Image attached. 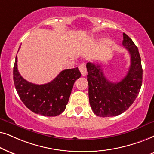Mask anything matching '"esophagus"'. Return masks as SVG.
<instances>
[{
	"label": "esophagus",
	"instance_id": "obj_1",
	"mask_svg": "<svg viewBox=\"0 0 154 154\" xmlns=\"http://www.w3.org/2000/svg\"><path fill=\"white\" fill-rule=\"evenodd\" d=\"M79 71H80V72L82 76H86L87 75V67H86V65L85 64V63H82V64L79 65Z\"/></svg>",
	"mask_w": 154,
	"mask_h": 154
}]
</instances>
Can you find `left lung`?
Wrapping results in <instances>:
<instances>
[{"mask_svg": "<svg viewBox=\"0 0 154 154\" xmlns=\"http://www.w3.org/2000/svg\"><path fill=\"white\" fill-rule=\"evenodd\" d=\"M122 46L130 53L131 61L128 74L120 82L107 79L100 65L87 64L89 103L97 116L104 118L122 113L130 107L140 91L143 70L138 48L125 33Z\"/></svg>", "mask_w": 154, "mask_h": 154, "instance_id": "obj_1", "label": "left lung"}]
</instances>
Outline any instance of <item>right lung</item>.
I'll return each mask as SVG.
<instances>
[{
    "instance_id": "right-lung-1",
    "label": "right lung",
    "mask_w": 154,
    "mask_h": 154,
    "mask_svg": "<svg viewBox=\"0 0 154 154\" xmlns=\"http://www.w3.org/2000/svg\"><path fill=\"white\" fill-rule=\"evenodd\" d=\"M17 62L16 56L13 68L14 84L26 107L44 116H57L62 113L68 103L74 83L81 76L78 67L63 70L53 80L39 85L26 81L20 75Z\"/></svg>"
}]
</instances>
